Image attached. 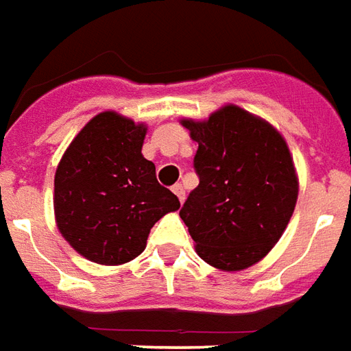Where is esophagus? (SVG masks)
Masks as SVG:
<instances>
[{"label":"esophagus","mask_w":351,"mask_h":351,"mask_svg":"<svg viewBox=\"0 0 351 351\" xmlns=\"http://www.w3.org/2000/svg\"><path fill=\"white\" fill-rule=\"evenodd\" d=\"M171 191H173V195L180 198V202L183 204V200H185V189H183V185H180V183H176V185L171 187Z\"/></svg>","instance_id":"obj_1"}]
</instances>
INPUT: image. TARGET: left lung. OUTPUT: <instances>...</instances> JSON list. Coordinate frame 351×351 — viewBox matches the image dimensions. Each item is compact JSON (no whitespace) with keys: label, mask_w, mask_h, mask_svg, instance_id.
I'll list each match as a JSON object with an SVG mask.
<instances>
[{"label":"left lung","mask_w":351,"mask_h":351,"mask_svg":"<svg viewBox=\"0 0 351 351\" xmlns=\"http://www.w3.org/2000/svg\"><path fill=\"white\" fill-rule=\"evenodd\" d=\"M181 124L198 143L200 183L180 211L198 257L223 272L253 267L295 211L299 178L287 143L268 121L232 104Z\"/></svg>","instance_id":"obj_1"}]
</instances>
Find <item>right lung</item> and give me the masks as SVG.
<instances>
[{"label":"right lung","mask_w":351,"mask_h":351,"mask_svg":"<svg viewBox=\"0 0 351 351\" xmlns=\"http://www.w3.org/2000/svg\"><path fill=\"white\" fill-rule=\"evenodd\" d=\"M147 126L117 111L92 117L54 173V219L84 259L115 267L136 259L156 221L180 200L141 155Z\"/></svg>","instance_id":"add662e5"}]
</instances>
